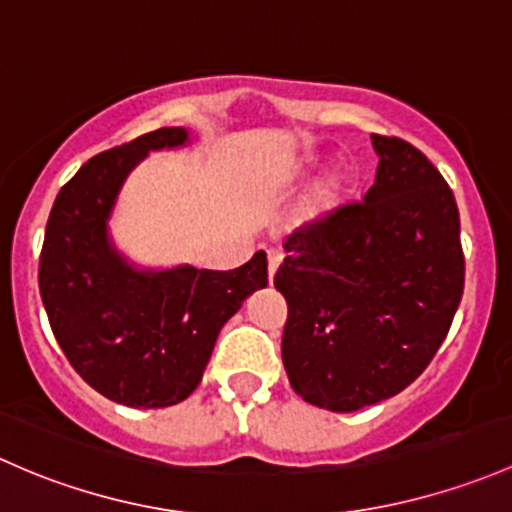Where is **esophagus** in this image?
Wrapping results in <instances>:
<instances>
[{"label": "esophagus", "mask_w": 512, "mask_h": 512, "mask_svg": "<svg viewBox=\"0 0 512 512\" xmlns=\"http://www.w3.org/2000/svg\"><path fill=\"white\" fill-rule=\"evenodd\" d=\"M283 261V254L278 249H268V276L273 278V273H276V268L281 266Z\"/></svg>", "instance_id": "1"}]
</instances>
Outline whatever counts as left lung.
Wrapping results in <instances>:
<instances>
[{"label": "left lung", "instance_id": "1", "mask_svg": "<svg viewBox=\"0 0 512 512\" xmlns=\"http://www.w3.org/2000/svg\"><path fill=\"white\" fill-rule=\"evenodd\" d=\"M372 145L379 165L365 197L298 226L273 278L288 303L291 387L330 412L407 389L449 335L466 276L441 172L402 138L372 135Z\"/></svg>", "mask_w": 512, "mask_h": 512}]
</instances>
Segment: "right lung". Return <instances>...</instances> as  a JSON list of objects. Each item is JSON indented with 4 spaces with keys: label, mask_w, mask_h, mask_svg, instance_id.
Returning a JSON list of instances; mask_svg holds the SVG:
<instances>
[{
    "label": "right lung",
    "mask_w": 512,
    "mask_h": 512,
    "mask_svg": "<svg viewBox=\"0 0 512 512\" xmlns=\"http://www.w3.org/2000/svg\"><path fill=\"white\" fill-rule=\"evenodd\" d=\"M184 142V128H160L91 157L61 187L41 246L39 291L56 342L96 392L125 407L187 399L219 330L268 283L263 251L234 271H135L110 246L105 224L128 172L150 150Z\"/></svg>",
    "instance_id": "add662e5"
}]
</instances>
